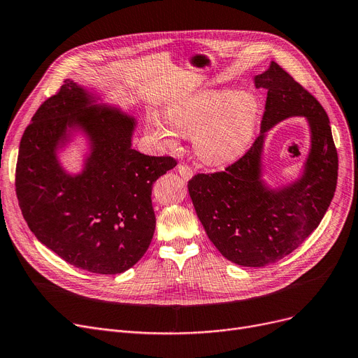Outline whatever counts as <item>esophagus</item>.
Wrapping results in <instances>:
<instances>
[{
	"mask_svg": "<svg viewBox=\"0 0 358 358\" xmlns=\"http://www.w3.org/2000/svg\"><path fill=\"white\" fill-rule=\"evenodd\" d=\"M177 171H178V174H180L184 180H190V178L194 176V171H193V168H190L189 165H182V164H180V165L177 166Z\"/></svg>",
	"mask_w": 358,
	"mask_h": 358,
	"instance_id": "esophagus-1",
	"label": "esophagus"
}]
</instances>
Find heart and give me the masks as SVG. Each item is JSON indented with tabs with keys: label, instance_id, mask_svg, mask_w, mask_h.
Masks as SVG:
<instances>
[{
	"label": "heart",
	"instance_id": "1",
	"mask_svg": "<svg viewBox=\"0 0 358 358\" xmlns=\"http://www.w3.org/2000/svg\"><path fill=\"white\" fill-rule=\"evenodd\" d=\"M260 103L252 92L206 89L169 103L166 118L148 117V133L155 142L174 146L178 133L190 136L200 161L225 165L240 158L252 142Z\"/></svg>",
	"mask_w": 358,
	"mask_h": 358
}]
</instances>
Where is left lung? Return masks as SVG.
I'll return each instance as SVG.
<instances>
[{
    "instance_id": "obj_1",
    "label": "left lung",
    "mask_w": 358,
    "mask_h": 358,
    "mask_svg": "<svg viewBox=\"0 0 358 358\" xmlns=\"http://www.w3.org/2000/svg\"><path fill=\"white\" fill-rule=\"evenodd\" d=\"M268 98L262 130L241 159L222 173L197 174L189 193L209 240L232 263L263 268L294 252L319 227L338 180V153L319 101L276 63L255 77ZM291 116L306 118L310 150L301 176L272 188L262 180L267 131Z\"/></svg>"
}]
</instances>
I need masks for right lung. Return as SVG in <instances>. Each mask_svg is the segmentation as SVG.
Instances as JSON below:
<instances>
[{"instance_id": "add662e5", "label": "right lung", "mask_w": 358, "mask_h": 358, "mask_svg": "<svg viewBox=\"0 0 358 358\" xmlns=\"http://www.w3.org/2000/svg\"><path fill=\"white\" fill-rule=\"evenodd\" d=\"M136 118L71 79L46 99L24 130L15 193L35 237L70 265L122 273L152 241V185L177 162L131 148ZM87 142L84 168L69 173L59 150Z\"/></svg>"}]
</instances>
